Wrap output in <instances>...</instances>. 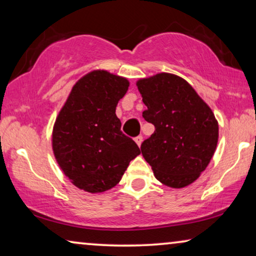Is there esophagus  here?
I'll return each instance as SVG.
<instances>
[{"mask_svg": "<svg viewBox=\"0 0 256 256\" xmlns=\"http://www.w3.org/2000/svg\"><path fill=\"white\" fill-rule=\"evenodd\" d=\"M142 141H143V136H142V135H138V136H136V138H135V142L138 143V146H141Z\"/></svg>", "mask_w": 256, "mask_h": 256, "instance_id": "34e87169", "label": "esophagus"}]
</instances>
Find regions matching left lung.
<instances>
[{
  "label": "left lung",
  "instance_id": "obj_1",
  "mask_svg": "<svg viewBox=\"0 0 256 256\" xmlns=\"http://www.w3.org/2000/svg\"><path fill=\"white\" fill-rule=\"evenodd\" d=\"M154 134L141 152L160 183L180 188L208 166L218 143V122L211 108L180 76L160 73L138 82Z\"/></svg>",
  "mask_w": 256,
  "mask_h": 256
}]
</instances>
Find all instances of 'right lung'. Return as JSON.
<instances>
[{
  "mask_svg": "<svg viewBox=\"0 0 256 256\" xmlns=\"http://www.w3.org/2000/svg\"><path fill=\"white\" fill-rule=\"evenodd\" d=\"M127 79L94 71L73 86L54 127L52 146L65 176L90 194L104 192L121 180L140 148L121 132L115 114L127 92Z\"/></svg>",
  "mask_w": 256,
  "mask_h": 256,
  "instance_id": "add662e5",
  "label": "right lung"
}]
</instances>
